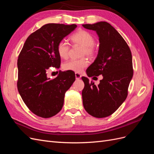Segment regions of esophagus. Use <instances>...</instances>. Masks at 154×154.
Here are the masks:
<instances>
[{"instance_id":"obj_1","label":"esophagus","mask_w":154,"mask_h":154,"mask_svg":"<svg viewBox=\"0 0 154 154\" xmlns=\"http://www.w3.org/2000/svg\"><path fill=\"white\" fill-rule=\"evenodd\" d=\"M75 77H76V79H80L82 78V75L80 74V73H78V72H76L75 73Z\"/></svg>"}]
</instances>
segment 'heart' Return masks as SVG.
<instances>
[{
	"instance_id": "heart-1",
	"label": "heart",
	"mask_w": 154,
	"mask_h": 154,
	"mask_svg": "<svg viewBox=\"0 0 154 154\" xmlns=\"http://www.w3.org/2000/svg\"><path fill=\"white\" fill-rule=\"evenodd\" d=\"M71 42L74 44H79L83 46V54L91 56L94 53V44L95 38L91 32L85 30H79L74 32L70 37ZM69 44L64 40H60L57 47V53L59 57L66 59L68 57L69 52ZM88 64V60L85 58L72 59L63 64V69L66 71H71L76 72H81Z\"/></svg>"
}]
</instances>
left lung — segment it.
Listing matches in <instances>:
<instances>
[{
    "instance_id": "8db88e82",
    "label": "left lung",
    "mask_w": 154,
    "mask_h": 154,
    "mask_svg": "<svg viewBox=\"0 0 154 154\" xmlns=\"http://www.w3.org/2000/svg\"><path fill=\"white\" fill-rule=\"evenodd\" d=\"M82 26L95 31L100 42L97 57L87 68V75L103 76L97 86L88 78H82L85 83L83 105L93 117L103 118L112 114L127 98L133 77L132 53L122 35L109 23L101 21Z\"/></svg>"
}]
</instances>
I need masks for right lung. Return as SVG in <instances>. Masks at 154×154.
<instances>
[{"label":"right lung","instance_id":"obj_1","mask_svg":"<svg viewBox=\"0 0 154 154\" xmlns=\"http://www.w3.org/2000/svg\"><path fill=\"white\" fill-rule=\"evenodd\" d=\"M76 27L45 24L28 36L18 56V92L29 109L41 118L53 117L61 110L65 94L75 81L73 71H59L53 80L46 72L51 67L60 68L57 45Z\"/></svg>","mask_w":154,"mask_h":154}]
</instances>
